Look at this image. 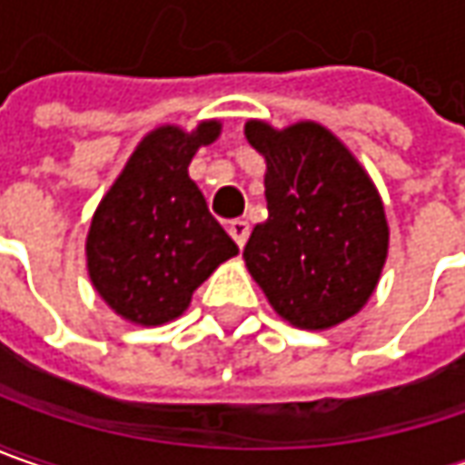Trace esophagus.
<instances>
[{
	"mask_svg": "<svg viewBox=\"0 0 465 465\" xmlns=\"http://www.w3.org/2000/svg\"><path fill=\"white\" fill-rule=\"evenodd\" d=\"M229 233H232V239L239 247H244L247 244V236H250V223L242 221V218H236V221L229 223Z\"/></svg>",
	"mask_w": 465,
	"mask_h": 465,
	"instance_id": "1",
	"label": "esophagus"
}]
</instances>
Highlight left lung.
<instances>
[{"instance_id": "obj_1", "label": "left lung", "mask_w": 465, "mask_h": 465, "mask_svg": "<svg viewBox=\"0 0 465 465\" xmlns=\"http://www.w3.org/2000/svg\"><path fill=\"white\" fill-rule=\"evenodd\" d=\"M265 158L268 221L244 247V265L278 317L331 331L361 312L380 283L391 229L372 176L346 143L317 122L275 130L244 124Z\"/></svg>"}]
</instances>
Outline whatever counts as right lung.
Wrapping results in <instances>:
<instances>
[{
	"instance_id": "obj_1",
	"label": "right lung",
	"mask_w": 465,
	"mask_h": 465,
	"mask_svg": "<svg viewBox=\"0 0 465 465\" xmlns=\"http://www.w3.org/2000/svg\"><path fill=\"white\" fill-rule=\"evenodd\" d=\"M221 134L218 119L193 132L151 130L93 213L85 260L93 289L132 325L155 328L187 312L213 271L239 254L208 211L190 163Z\"/></svg>"
}]
</instances>
